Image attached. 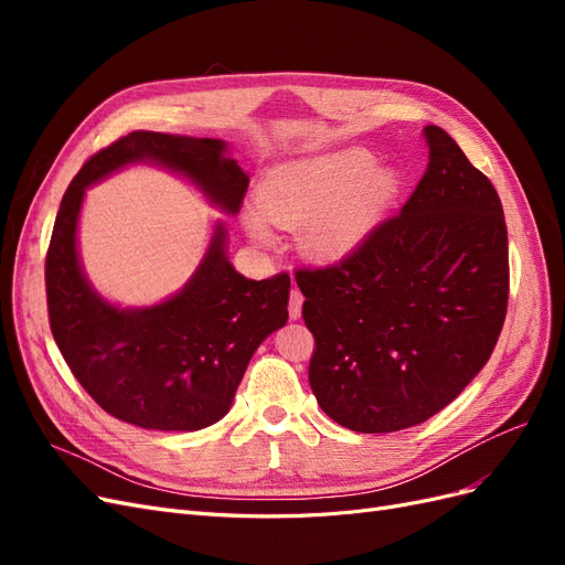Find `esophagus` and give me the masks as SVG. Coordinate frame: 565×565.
<instances>
[{"instance_id": "esophagus-1", "label": "esophagus", "mask_w": 565, "mask_h": 565, "mask_svg": "<svg viewBox=\"0 0 565 565\" xmlns=\"http://www.w3.org/2000/svg\"><path fill=\"white\" fill-rule=\"evenodd\" d=\"M301 303H303V297L299 292V287H292L289 289V303H287V311H289V318L297 320L301 316Z\"/></svg>"}]
</instances>
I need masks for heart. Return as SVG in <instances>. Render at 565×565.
I'll return each instance as SVG.
<instances>
[{
    "instance_id": "heart-1",
    "label": "heart",
    "mask_w": 565,
    "mask_h": 565,
    "mask_svg": "<svg viewBox=\"0 0 565 565\" xmlns=\"http://www.w3.org/2000/svg\"><path fill=\"white\" fill-rule=\"evenodd\" d=\"M372 162L367 150L351 148L270 169L259 188V204L245 210L252 241L273 245V224L303 226V247L316 259L334 262L351 254L398 191V177Z\"/></svg>"
}]
</instances>
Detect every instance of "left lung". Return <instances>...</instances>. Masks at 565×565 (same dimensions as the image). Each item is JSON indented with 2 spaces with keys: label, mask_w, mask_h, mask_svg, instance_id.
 Returning a JSON list of instances; mask_svg holds the SVG:
<instances>
[{
  "label": "left lung",
  "mask_w": 565,
  "mask_h": 565,
  "mask_svg": "<svg viewBox=\"0 0 565 565\" xmlns=\"http://www.w3.org/2000/svg\"><path fill=\"white\" fill-rule=\"evenodd\" d=\"M398 214L332 266H299L322 413L361 434L422 424L452 403L498 344L509 301L502 202L440 127Z\"/></svg>",
  "instance_id": "1"
}]
</instances>
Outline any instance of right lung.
<instances>
[{"label":"right lung","instance_id":"add662e5","mask_svg":"<svg viewBox=\"0 0 565 565\" xmlns=\"http://www.w3.org/2000/svg\"><path fill=\"white\" fill-rule=\"evenodd\" d=\"M224 141L131 131L100 148L67 185L46 249L49 324L82 388L115 419L156 431H198L228 413L256 347L287 322L289 276L249 280L224 254V228L181 292L122 311L84 280L75 231L84 188L117 167L152 160L198 183L221 210L241 212L249 177Z\"/></svg>","mask_w":565,"mask_h":565}]
</instances>
